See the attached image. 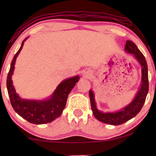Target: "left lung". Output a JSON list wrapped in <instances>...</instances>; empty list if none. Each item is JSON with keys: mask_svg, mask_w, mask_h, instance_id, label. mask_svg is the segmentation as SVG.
<instances>
[{"mask_svg": "<svg viewBox=\"0 0 156 156\" xmlns=\"http://www.w3.org/2000/svg\"><path fill=\"white\" fill-rule=\"evenodd\" d=\"M125 50L130 54H133L138 59L142 67V84L140 89L138 91L135 99L126 107L123 108L122 111L116 113H103L97 110L96 107L95 100L92 91L89 90V98H90L91 110L96 119L101 122L111 125H120L124 123L130 119L136 116L144 106L146 101L147 94L148 92V65L144 55L138 50L137 46L131 40H127L126 42Z\"/></svg>", "mask_w": 156, "mask_h": 156, "instance_id": "obj_1", "label": "left lung"}]
</instances>
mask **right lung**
I'll return each instance as SVG.
<instances>
[{"label": "right lung", "instance_id": "add662e5", "mask_svg": "<svg viewBox=\"0 0 156 156\" xmlns=\"http://www.w3.org/2000/svg\"><path fill=\"white\" fill-rule=\"evenodd\" d=\"M23 40L20 48L15 55L11 62L9 72L7 76V89L10 97V104L17 114L28 122L34 124H44L54 121L60 116L66 106L68 95L79 81V76L67 79L62 82L52 97L44 101H31L22 99L15 90L11 76L14 70V65L17 57L22 50L25 40Z\"/></svg>", "mask_w": 156, "mask_h": 156}]
</instances>
